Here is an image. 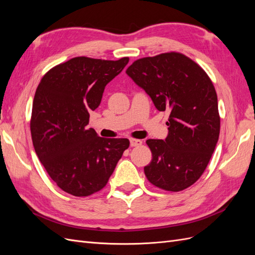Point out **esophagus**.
I'll list each match as a JSON object with an SVG mask.
<instances>
[{
	"mask_svg": "<svg viewBox=\"0 0 255 255\" xmlns=\"http://www.w3.org/2000/svg\"><path fill=\"white\" fill-rule=\"evenodd\" d=\"M141 143H142V141L139 140V139H130L129 140L130 146H138V145H140Z\"/></svg>",
	"mask_w": 255,
	"mask_h": 255,
	"instance_id": "obj_1",
	"label": "esophagus"
}]
</instances>
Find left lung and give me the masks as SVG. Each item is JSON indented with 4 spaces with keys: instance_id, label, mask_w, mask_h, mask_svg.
I'll return each mask as SVG.
<instances>
[{
    "instance_id": "left-lung-1",
    "label": "left lung",
    "mask_w": 255,
    "mask_h": 255,
    "mask_svg": "<svg viewBox=\"0 0 255 255\" xmlns=\"http://www.w3.org/2000/svg\"><path fill=\"white\" fill-rule=\"evenodd\" d=\"M127 74L150 96L159 112H170L165 140L148 139L151 163L144 167L154 186L180 191L202 175L218 141L217 94L203 69L181 53L135 60Z\"/></svg>"
}]
</instances>
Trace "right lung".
I'll return each mask as SVG.
<instances>
[{"mask_svg":"<svg viewBox=\"0 0 255 255\" xmlns=\"http://www.w3.org/2000/svg\"><path fill=\"white\" fill-rule=\"evenodd\" d=\"M128 57H74L44 74L36 89L30 133L35 152L57 186L75 197L101 190L129 145L127 138L99 137L88 128L89 112Z\"/></svg>","mask_w":255,"mask_h":255,"instance_id":"1","label":"right lung"}]
</instances>
